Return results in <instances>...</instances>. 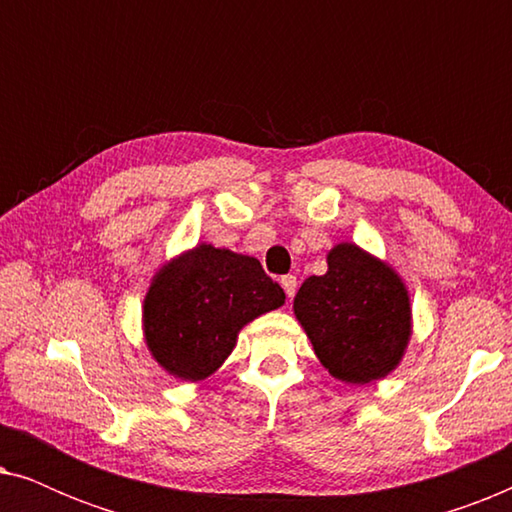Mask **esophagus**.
Returning a JSON list of instances; mask_svg holds the SVG:
<instances>
[{
  "label": "esophagus",
  "instance_id": "obj_1",
  "mask_svg": "<svg viewBox=\"0 0 512 512\" xmlns=\"http://www.w3.org/2000/svg\"><path fill=\"white\" fill-rule=\"evenodd\" d=\"M282 286H284V291H286V296H289V300L296 296V289H298V279L293 277V275H286V277H282Z\"/></svg>",
  "mask_w": 512,
  "mask_h": 512
}]
</instances>
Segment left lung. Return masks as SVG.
I'll use <instances>...</instances> for the list:
<instances>
[{
	"instance_id": "obj_1",
	"label": "left lung",
	"mask_w": 512,
	"mask_h": 512,
	"mask_svg": "<svg viewBox=\"0 0 512 512\" xmlns=\"http://www.w3.org/2000/svg\"><path fill=\"white\" fill-rule=\"evenodd\" d=\"M328 272L307 277L293 312L333 377L368 384L389 375L410 340V298L387 263L356 247L328 251Z\"/></svg>"
}]
</instances>
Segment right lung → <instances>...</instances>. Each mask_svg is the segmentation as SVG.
Masks as SVG:
<instances>
[{
	"label": "right lung",
	"mask_w": 512,
	"mask_h": 512,
	"mask_svg": "<svg viewBox=\"0 0 512 512\" xmlns=\"http://www.w3.org/2000/svg\"><path fill=\"white\" fill-rule=\"evenodd\" d=\"M284 289L251 256L198 244L153 277L144 335L153 359L181 380H205L251 319L284 305Z\"/></svg>",
	"instance_id": "add662e5"
}]
</instances>
